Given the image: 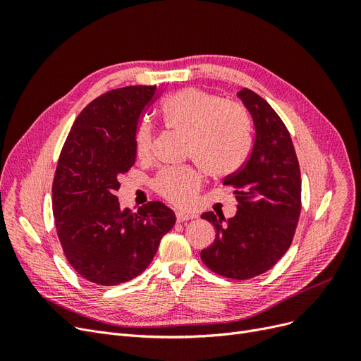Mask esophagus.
<instances>
[{
	"label": "esophagus",
	"mask_w": 361,
	"mask_h": 361,
	"mask_svg": "<svg viewBox=\"0 0 361 361\" xmlns=\"http://www.w3.org/2000/svg\"><path fill=\"white\" fill-rule=\"evenodd\" d=\"M192 218H194V214H190V212H182V211H178V212H176V220H178L179 223L192 220Z\"/></svg>",
	"instance_id": "obj_1"
}]
</instances>
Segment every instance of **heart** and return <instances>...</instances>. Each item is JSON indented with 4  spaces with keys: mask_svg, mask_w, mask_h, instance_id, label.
I'll list each match as a JSON object with an SVG mask.
<instances>
[{
    "mask_svg": "<svg viewBox=\"0 0 361 361\" xmlns=\"http://www.w3.org/2000/svg\"><path fill=\"white\" fill-rule=\"evenodd\" d=\"M166 122L187 135V157L192 158L211 178H226L241 169L251 150V125L244 106L195 87L169 96L162 104ZM154 145V125L140 123L135 146L147 157ZM202 183L192 167L169 169L159 173L155 188L169 202L187 206Z\"/></svg>",
    "mask_w": 361,
    "mask_h": 361,
    "instance_id": "b5f03b06",
    "label": "heart"
}]
</instances>
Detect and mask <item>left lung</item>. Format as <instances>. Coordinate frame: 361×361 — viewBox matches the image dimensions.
I'll return each instance as SVG.
<instances>
[{
  "instance_id": "1",
  "label": "left lung",
  "mask_w": 361,
  "mask_h": 361,
  "mask_svg": "<svg viewBox=\"0 0 361 361\" xmlns=\"http://www.w3.org/2000/svg\"><path fill=\"white\" fill-rule=\"evenodd\" d=\"M255 123V143L244 166L223 185L235 188L233 218L204 212L215 241L200 257L223 277L248 280L271 269L292 244L301 212V174L290 134L257 93L238 92Z\"/></svg>"
}]
</instances>
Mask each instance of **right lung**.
Wrapping results in <instances>:
<instances>
[{"label":"right lung","mask_w":361,"mask_h":361,"mask_svg":"<svg viewBox=\"0 0 361 361\" xmlns=\"http://www.w3.org/2000/svg\"><path fill=\"white\" fill-rule=\"evenodd\" d=\"M157 85H129L96 97L76 117L52 183V211L64 256L81 277L114 286L140 276L176 215L161 202L134 214L117 199L118 178L135 164L138 120Z\"/></svg>","instance_id":"add662e5"}]
</instances>
